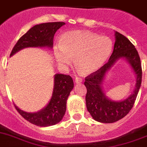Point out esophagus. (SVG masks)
Instances as JSON below:
<instances>
[{
    "instance_id": "esophagus-1",
    "label": "esophagus",
    "mask_w": 147,
    "mask_h": 147,
    "mask_svg": "<svg viewBox=\"0 0 147 147\" xmlns=\"http://www.w3.org/2000/svg\"><path fill=\"white\" fill-rule=\"evenodd\" d=\"M75 82H76V84H79V83L82 82V79L80 77H77V76H76V77L75 78Z\"/></svg>"
}]
</instances>
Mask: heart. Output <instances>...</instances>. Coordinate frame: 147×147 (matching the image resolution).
<instances>
[{"label": "heart", "instance_id": "heart-1", "mask_svg": "<svg viewBox=\"0 0 147 147\" xmlns=\"http://www.w3.org/2000/svg\"><path fill=\"white\" fill-rule=\"evenodd\" d=\"M112 51L110 38L88 30H73L65 33L56 44L55 57L62 69H68L75 57L79 69L92 74L103 66Z\"/></svg>", "mask_w": 147, "mask_h": 147}]
</instances>
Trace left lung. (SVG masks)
I'll list each match as a JSON object with an SVG mask.
<instances>
[{
    "instance_id": "left-lung-1",
    "label": "left lung",
    "mask_w": 147,
    "mask_h": 147,
    "mask_svg": "<svg viewBox=\"0 0 147 147\" xmlns=\"http://www.w3.org/2000/svg\"><path fill=\"white\" fill-rule=\"evenodd\" d=\"M114 50L109 62L95 72L85 78L87 88L85 100L87 111L95 121L113 123L125 117L133 108L141 84L142 69L141 60L134 45L125 36L115 31ZM120 59H125L137 76L135 89L131 95L122 101H113L105 95L102 84L106 73Z\"/></svg>"
}]
</instances>
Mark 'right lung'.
<instances>
[{"label": "right lung", "mask_w": 147, "mask_h": 147, "mask_svg": "<svg viewBox=\"0 0 147 147\" xmlns=\"http://www.w3.org/2000/svg\"><path fill=\"white\" fill-rule=\"evenodd\" d=\"M63 22H47L36 25L20 38L11 52L10 57L28 47H47L52 49L54 36L65 25ZM74 88V81L68 75L56 74L54 76V88L48 104L37 112H26L15 104L16 109L26 120L40 127H48L60 122L66 111V103L70 92Z\"/></svg>", "instance_id": "right-lung-1"}]
</instances>
